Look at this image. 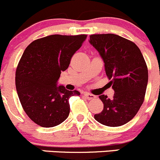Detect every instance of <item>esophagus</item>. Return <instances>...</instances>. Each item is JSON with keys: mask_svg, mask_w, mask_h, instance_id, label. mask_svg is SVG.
Here are the masks:
<instances>
[{"mask_svg": "<svg viewBox=\"0 0 160 160\" xmlns=\"http://www.w3.org/2000/svg\"><path fill=\"white\" fill-rule=\"evenodd\" d=\"M84 96L86 97V98L87 99V100H92V99H94V98H96V96H94L93 94H92V93H84Z\"/></svg>", "mask_w": 160, "mask_h": 160, "instance_id": "esophagus-1", "label": "esophagus"}]
</instances>
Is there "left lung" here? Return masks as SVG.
Segmentation results:
<instances>
[{
	"label": "left lung",
	"instance_id": "8db88e82",
	"mask_svg": "<svg viewBox=\"0 0 160 160\" xmlns=\"http://www.w3.org/2000/svg\"><path fill=\"white\" fill-rule=\"evenodd\" d=\"M90 43L99 52L106 75L114 90L112 99L100 95L104 104L97 121L109 127L128 123L136 116L144 100L148 71L141 51L133 42L115 34L90 36Z\"/></svg>",
	"mask_w": 160,
	"mask_h": 160
}]
</instances>
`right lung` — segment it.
<instances>
[{
    "mask_svg": "<svg viewBox=\"0 0 160 160\" xmlns=\"http://www.w3.org/2000/svg\"><path fill=\"white\" fill-rule=\"evenodd\" d=\"M87 35H51L31 43L16 71V87L23 110L43 128L63 122L70 113L69 98L79 96L57 82Z\"/></svg>",
    "mask_w": 160,
    "mask_h": 160,
    "instance_id": "1",
    "label": "right lung"
}]
</instances>
